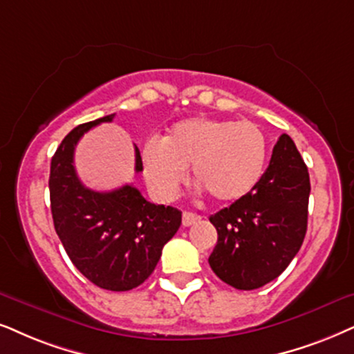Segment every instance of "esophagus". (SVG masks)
<instances>
[{
  "label": "esophagus",
  "mask_w": 354,
  "mask_h": 354,
  "mask_svg": "<svg viewBox=\"0 0 354 354\" xmlns=\"http://www.w3.org/2000/svg\"><path fill=\"white\" fill-rule=\"evenodd\" d=\"M199 216L198 214H192V212H183V225L185 227H191L194 223L199 222Z\"/></svg>",
  "instance_id": "1"
}]
</instances>
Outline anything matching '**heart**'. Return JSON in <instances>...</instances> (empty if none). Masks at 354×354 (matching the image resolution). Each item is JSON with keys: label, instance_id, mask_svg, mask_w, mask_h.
<instances>
[{"label": "heart", "instance_id": "heart-1", "mask_svg": "<svg viewBox=\"0 0 354 354\" xmlns=\"http://www.w3.org/2000/svg\"><path fill=\"white\" fill-rule=\"evenodd\" d=\"M268 142L248 120L191 118L169 129L162 142L142 150L145 180L160 199H173L192 168L194 181L218 204L245 199L261 180Z\"/></svg>", "mask_w": 354, "mask_h": 354}]
</instances>
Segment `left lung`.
Segmentation results:
<instances>
[{"label": "left lung", "mask_w": 354, "mask_h": 354, "mask_svg": "<svg viewBox=\"0 0 354 354\" xmlns=\"http://www.w3.org/2000/svg\"><path fill=\"white\" fill-rule=\"evenodd\" d=\"M308 194L306 163L292 138L283 133L257 187L209 217L217 229V245L209 257L212 271L240 290L276 279L302 247Z\"/></svg>", "instance_id": "obj_1"}]
</instances>
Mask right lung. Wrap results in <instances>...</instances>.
I'll return each mask as SVG.
<instances>
[{
    "mask_svg": "<svg viewBox=\"0 0 354 354\" xmlns=\"http://www.w3.org/2000/svg\"><path fill=\"white\" fill-rule=\"evenodd\" d=\"M115 114L78 125L52 156L50 209L55 232L77 270L107 290H131L153 272L165 243L181 225V212L147 201L132 185L109 192L88 189L73 165L75 147L89 129ZM144 169L136 147V171Z\"/></svg>",
    "mask_w": 354,
    "mask_h": 354,
    "instance_id": "obj_1",
    "label": "right lung"
}]
</instances>
